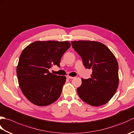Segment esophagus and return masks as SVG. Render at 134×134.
<instances>
[{"instance_id": "1", "label": "esophagus", "mask_w": 134, "mask_h": 134, "mask_svg": "<svg viewBox=\"0 0 134 134\" xmlns=\"http://www.w3.org/2000/svg\"><path fill=\"white\" fill-rule=\"evenodd\" d=\"M67 78L68 79H73L74 77H73V76H70L69 75H67Z\"/></svg>"}]
</instances>
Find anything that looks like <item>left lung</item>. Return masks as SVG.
<instances>
[{
    "label": "left lung",
    "mask_w": 134,
    "mask_h": 134,
    "mask_svg": "<svg viewBox=\"0 0 134 134\" xmlns=\"http://www.w3.org/2000/svg\"><path fill=\"white\" fill-rule=\"evenodd\" d=\"M71 44L85 68L93 71L90 78L82 79V85L77 88L79 97L94 107L107 103L119 85V65L115 56L99 42L75 41Z\"/></svg>",
    "instance_id": "obj_1"
}]
</instances>
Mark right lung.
<instances>
[{
    "mask_svg": "<svg viewBox=\"0 0 134 134\" xmlns=\"http://www.w3.org/2000/svg\"><path fill=\"white\" fill-rule=\"evenodd\" d=\"M70 46L68 41H36L22 52L16 75L22 93L33 104L47 106L60 96L66 77L52 74L49 69L53 65L60 67L62 57Z\"/></svg>",
    "mask_w": 134,
    "mask_h": 134,
    "instance_id": "1",
    "label": "right lung"
}]
</instances>
